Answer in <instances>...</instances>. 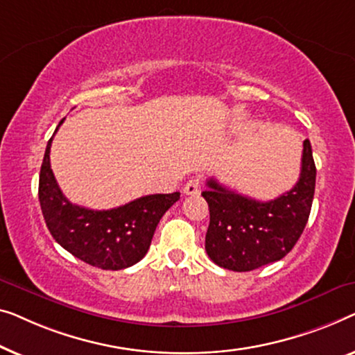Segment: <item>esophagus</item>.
Masks as SVG:
<instances>
[{
    "label": "esophagus",
    "mask_w": 355,
    "mask_h": 355,
    "mask_svg": "<svg viewBox=\"0 0 355 355\" xmlns=\"http://www.w3.org/2000/svg\"><path fill=\"white\" fill-rule=\"evenodd\" d=\"M201 187H202L201 180H199V178H191V180H188L187 183H184L183 193L184 194H189V196H194V194L201 193Z\"/></svg>",
    "instance_id": "34e87169"
}]
</instances>
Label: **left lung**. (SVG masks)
<instances>
[{"label": "left lung", "mask_w": 355, "mask_h": 355, "mask_svg": "<svg viewBox=\"0 0 355 355\" xmlns=\"http://www.w3.org/2000/svg\"><path fill=\"white\" fill-rule=\"evenodd\" d=\"M315 175L312 146L306 139L297 183L272 201H257L207 180L202 198L211 214L206 233L211 261L228 270L249 272L286 256L309 220Z\"/></svg>", "instance_id": "obj_1"}]
</instances>
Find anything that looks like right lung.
Listing matches in <instances>:
<instances>
[{
  "mask_svg": "<svg viewBox=\"0 0 355 355\" xmlns=\"http://www.w3.org/2000/svg\"><path fill=\"white\" fill-rule=\"evenodd\" d=\"M51 141L49 138L40 171L38 199L53 238L72 256L103 270H122L141 261L159 220L178 201L180 193L148 194L109 211L77 206L64 196L54 178Z\"/></svg>",
  "mask_w": 355,
  "mask_h": 355,
  "instance_id": "right-lung-1",
  "label": "right lung"
}]
</instances>
